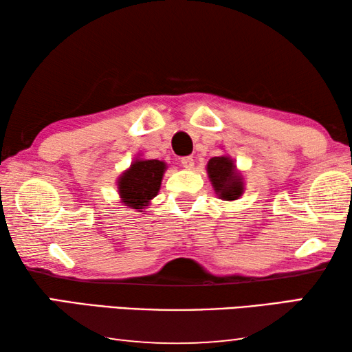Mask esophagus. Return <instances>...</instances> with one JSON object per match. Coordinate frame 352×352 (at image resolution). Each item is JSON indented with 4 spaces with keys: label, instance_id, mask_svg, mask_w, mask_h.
I'll list each match as a JSON object with an SVG mask.
<instances>
[{
    "label": "esophagus",
    "instance_id": "34e87169",
    "mask_svg": "<svg viewBox=\"0 0 352 352\" xmlns=\"http://www.w3.org/2000/svg\"><path fill=\"white\" fill-rule=\"evenodd\" d=\"M180 163H182L183 168L190 169V168H192V166H194V158H192V157H183V158L180 160Z\"/></svg>",
    "mask_w": 352,
    "mask_h": 352
}]
</instances>
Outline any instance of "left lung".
<instances>
[{"instance_id": "left-lung-1", "label": "left lung", "mask_w": 352, "mask_h": 352, "mask_svg": "<svg viewBox=\"0 0 352 352\" xmlns=\"http://www.w3.org/2000/svg\"><path fill=\"white\" fill-rule=\"evenodd\" d=\"M208 175L217 195L223 200H236L243 192V183L237 174L233 160L228 157H214L208 162Z\"/></svg>"}]
</instances>
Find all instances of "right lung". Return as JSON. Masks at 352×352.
<instances>
[{
  "label": "right lung",
  "mask_w": 352,
  "mask_h": 352,
  "mask_svg": "<svg viewBox=\"0 0 352 352\" xmlns=\"http://www.w3.org/2000/svg\"><path fill=\"white\" fill-rule=\"evenodd\" d=\"M166 164L158 160H136L119 178V194L127 206L141 211L162 186Z\"/></svg>",
  "instance_id": "obj_1"
}]
</instances>
